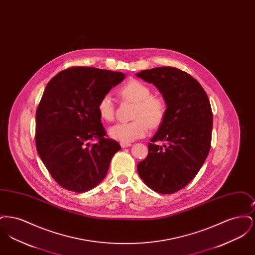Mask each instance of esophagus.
Instances as JSON below:
<instances>
[{
	"mask_svg": "<svg viewBox=\"0 0 255 255\" xmlns=\"http://www.w3.org/2000/svg\"><path fill=\"white\" fill-rule=\"evenodd\" d=\"M121 146H122V148H126V147H130L131 143H123V142H121Z\"/></svg>",
	"mask_w": 255,
	"mask_h": 255,
	"instance_id": "obj_1",
	"label": "esophagus"
}]
</instances>
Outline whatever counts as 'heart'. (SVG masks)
I'll return each mask as SVG.
<instances>
[{
    "label": "heart",
    "instance_id": "obj_1",
    "mask_svg": "<svg viewBox=\"0 0 255 255\" xmlns=\"http://www.w3.org/2000/svg\"><path fill=\"white\" fill-rule=\"evenodd\" d=\"M120 96L134 103L133 119L128 123H118L109 129V135L115 140L130 143L143 137L151 128L158 127L165 118L166 105L159 97H151L148 86L138 80H130L119 91ZM98 113L103 121L111 122L114 119V104L109 95L102 97L98 102Z\"/></svg>",
    "mask_w": 255,
    "mask_h": 255
}]
</instances>
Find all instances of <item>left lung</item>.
I'll return each instance as SVG.
<instances>
[{
	"instance_id": "left-lung-1",
	"label": "left lung",
	"mask_w": 255,
	"mask_h": 255,
	"mask_svg": "<svg viewBox=\"0 0 255 255\" xmlns=\"http://www.w3.org/2000/svg\"><path fill=\"white\" fill-rule=\"evenodd\" d=\"M162 95L166 115L150 139L137 172L148 187L161 194L181 190L194 179L210 150L213 116L205 90L188 73L160 67L135 73ZM161 141L162 146L155 142Z\"/></svg>"
}]
</instances>
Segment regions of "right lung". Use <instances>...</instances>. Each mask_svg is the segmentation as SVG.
<instances>
[{
    "label": "right lung",
    "instance_id": "1",
    "mask_svg": "<svg viewBox=\"0 0 255 255\" xmlns=\"http://www.w3.org/2000/svg\"><path fill=\"white\" fill-rule=\"evenodd\" d=\"M125 74L75 67L48 83L36 111L37 152L62 187L87 192L103 181L113 156L122 149L105 137L98 102ZM99 142L91 145L89 140Z\"/></svg>",
    "mask_w": 255,
    "mask_h": 255
}]
</instances>
